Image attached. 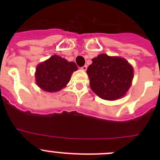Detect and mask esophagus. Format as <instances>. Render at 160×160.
Masks as SVG:
<instances>
[{
	"label": "esophagus",
	"instance_id": "obj_1",
	"mask_svg": "<svg viewBox=\"0 0 160 160\" xmlns=\"http://www.w3.org/2000/svg\"><path fill=\"white\" fill-rule=\"evenodd\" d=\"M81 69L82 70H84V71H86V70H87V65H85V66H83L82 67H81Z\"/></svg>",
	"mask_w": 160,
	"mask_h": 160
}]
</instances>
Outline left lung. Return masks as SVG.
Returning a JSON list of instances; mask_svg holds the SVG:
<instances>
[{"label":"left lung","instance_id":"left-lung-1","mask_svg":"<svg viewBox=\"0 0 160 160\" xmlns=\"http://www.w3.org/2000/svg\"><path fill=\"white\" fill-rule=\"evenodd\" d=\"M91 90L102 99L116 100L129 90L133 68L127 60L108 55H98L87 68Z\"/></svg>","mask_w":160,"mask_h":160}]
</instances>
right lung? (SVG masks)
<instances>
[{
    "instance_id": "obj_1",
    "label": "right lung",
    "mask_w": 160,
    "mask_h": 160,
    "mask_svg": "<svg viewBox=\"0 0 160 160\" xmlns=\"http://www.w3.org/2000/svg\"><path fill=\"white\" fill-rule=\"evenodd\" d=\"M78 70L73 62L53 55L46 62L41 63L36 69V82L42 90L56 92L66 86L72 73Z\"/></svg>"
}]
</instances>
